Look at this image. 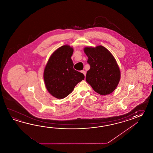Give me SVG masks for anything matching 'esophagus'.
<instances>
[{
    "instance_id": "esophagus-1",
    "label": "esophagus",
    "mask_w": 153,
    "mask_h": 153,
    "mask_svg": "<svg viewBox=\"0 0 153 153\" xmlns=\"http://www.w3.org/2000/svg\"><path fill=\"white\" fill-rule=\"evenodd\" d=\"M81 73H82L84 74V75H85V76H86V72H85V71H81Z\"/></svg>"
}]
</instances>
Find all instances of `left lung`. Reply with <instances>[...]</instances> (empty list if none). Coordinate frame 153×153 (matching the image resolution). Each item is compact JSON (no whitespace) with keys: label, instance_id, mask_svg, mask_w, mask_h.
I'll return each mask as SVG.
<instances>
[{"label":"left lung","instance_id":"obj_1","mask_svg":"<svg viewBox=\"0 0 153 153\" xmlns=\"http://www.w3.org/2000/svg\"><path fill=\"white\" fill-rule=\"evenodd\" d=\"M90 65L86 81L95 92L101 95L111 94L115 90L120 79V71L111 52L103 46L84 49Z\"/></svg>","mask_w":153,"mask_h":153}]
</instances>
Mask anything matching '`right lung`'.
<instances>
[{
	"label": "right lung",
	"instance_id": "obj_1",
	"mask_svg": "<svg viewBox=\"0 0 153 153\" xmlns=\"http://www.w3.org/2000/svg\"><path fill=\"white\" fill-rule=\"evenodd\" d=\"M73 49L62 46L50 57L44 71V80L49 93L58 99L66 97L76 84L84 79L82 73L73 68Z\"/></svg>",
	"mask_w": 153,
	"mask_h": 153
}]
</instances>
